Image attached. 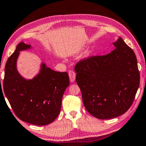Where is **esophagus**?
<instances>
[{
	"label": "esophagus",
	"instance_id": "1",
	"mask_svg": "<svg viewBox=\"0 0 146 146\" xmlns=\"http://www.w3.org/2000/svg\"><path fill=\"white\" fill-rule=\"evenodd\" d=\"M68 75L70 78V80L71 82H74L75 78H76V73L72 70H70L68 72Z\"/></svg>",
	"mask_w": 146,
	"mask_h": 146
}]
</instances>
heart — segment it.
<instances>
[{
	"label": "heart",
	"mask_w": 146,
	"mask_h": 146,
	"mask_svg": "<svg viewBox=\"0 0 146 146\" xmlns=\"http://www.w3.org/2000/svg\"><path fill=\"white\" fill-rule=\"evenodd\" d=\"M90 54V51H88L86 52V56H88Z\"/></svg>",
	"instance_id": "1"
}]
</instances>
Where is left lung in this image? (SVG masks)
<instances>
[{"label":"left lung","instance_id":"obj_1","mask_svg":"<svg viewBox=\"0 0 146 146\" xmlns=\"http://www.w3.org/2000/svg\"><path fill=\"white\" fill-rule=\"evenodd\" d=\"M109 54L90 56L75 66L76 81L85 108L99 119L123 115L134 100L140 72L133 50L119 37Z\"/></svg>","mask_w":146,"mask_h":146}]
</instances>
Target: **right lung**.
Returning <instances> with one entry per match:
<instances>
[{"label": "right lung", "mask_w": 146, "mask_h": 146, "mask_svg": "<svg viewBox=\"0 0 146 146\" xmlns=\"http://www.w3.org/2000/svg\"><path fill=\"white\" fill-rule=\"evenodd\" d=\"M31 48L30 45L21 42L8 58L5 65L4 92L20 120L34 125H47L59 115L63 94L70 84L69 77L66 72H56L42 63L39 74L33 79L23 78L17 70V59L20 51Z\"/></svg>", "instance_id": "right-lung-1"}]
</instances>
